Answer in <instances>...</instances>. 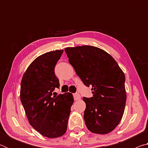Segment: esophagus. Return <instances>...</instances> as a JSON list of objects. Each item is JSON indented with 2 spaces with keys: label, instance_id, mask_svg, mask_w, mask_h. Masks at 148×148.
Returning <instances> with one entry per match:
<instances>
[{
  "label": "esophagus",
  "instance_id": "1",
  "mask_svg": "<svg viewBox=\"0 0 148 148\" xmlns=\"http://www.w3.org/2000/svg\"><path fill=\"white\" fill-rule=\"evenodd\" d=\"M73 97H74V101H77V100H79L80 98H81V97H80V95L79 93H74L73 94Z\"/></svg>",
  "mask_w": 148,
  "mask_h": 148
}]
</instances>
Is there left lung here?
<instances>
[{
  "label": "left lung",
  "instance_id": "obj_1",
  "mask_svg": "<svg viewBox=\"0 0 148 148\" xmlns=\"http://www.w3.org/2000/svg\"><path fill=\"white\" fill-rule=\"evenodd\" d=\"M69 61L87 87L92 97H84V117L90 131L104 134L113 131L124 113L127 96L125 76L110 55L91 46L66 47Z\"/></svg>",
  "mask_w": 148,
  "mask_h": 148
}]
</instances>
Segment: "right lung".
<instances>
[{
	"mask_svg": "<svg viewBox=\"0 0 148 148\" xmlns=\"http://www.w3.org/2000/svg\"><path fill=\"white\" fill-rule=\"evenodd\" d=\"M63 50L41 55L29 65L22 77L20 99L29 123L47 138L61 136L66 131L74 98L71 92L54 95L59 88L55 67Z\"/></svg>",
	"mask_w": 148,
	"mask_h": 148,
	"instance_id": "1",
	"label": "right lung"
}]
</instances>
